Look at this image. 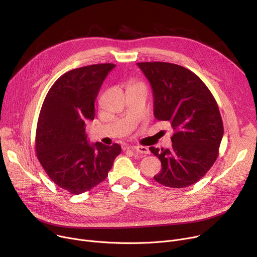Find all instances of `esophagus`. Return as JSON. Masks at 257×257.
Segmentation results:
<instances>
[{
    "label": "esophagus",
    "mask_w": 257,
    "mask_h": 257,
    "mask_svg": "<svg viewBox=\"0 0 257 257\" xmlns=\"http://www.w3.org/2000/svg\"><path fill=\"white\" fill-rule=\"evenodd\" d=\"M128 149H132V150H136L137 152H139L140 154H149L150 151L149 149H148L147 147H144V146H136V147H128Z\"/></svg>",
    "instance_id": "34e87169"
}]
</instances>
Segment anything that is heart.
<instances>
[{
	"mask_svg": "<svg viewBox=\"0 0 257 257\" xmlns=\"http://www.w3.org/2000/svg\"><path fill=\"white\" fill-rule=\"evenodd\" d=\"M134 84H139V83H132V84H131V85H134Z\"/></svg>",
	"mask_w": 257,
	"mask_h": 257,
	"instance_id": "1",
	"label": "heart"
}]
</instances>
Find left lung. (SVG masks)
<instances>
[{
    "mask_svg": "<svg viewBox=\"0 0 257 257\" xmlns=\"http://www.w3.org/2000/svg\"><path fill=\"white\" fill-rule=\"evenodd\" d=\"M152 86L154 115L174 129L170 149L150 147L161 161L158 183L181 188L199 181L219 156L223 120L217 101L196 74L169 62H139Z\"/></svg>",
    "mask_w": 257,
    "mask_h": 257,
    "instance_id": "left-lung-1",
    "label": "left lung"
}]
</instances>
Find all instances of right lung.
Returning a JSON list of instances; mask_svg holds the SVG:
<instances>
[{
    "instance_id": "add662e5",
    "label": "right lung",
    "mask_w": 257,
    "mask_h": 257,
    "mask_svg": "<svg viewBox=\"0 0 257 257\" xmlns=\"http://www.w3.org/2000/svg\"><path fill=\"white\" fill-rule=\"evenodd\" d=\"M114 66L91 64L66 72L52 85L39 112L36 156L50 179L73 195L105 180L121 151L117 144L89 145L85 133L100 87Z\"/></svg>"
}]
</instances>
